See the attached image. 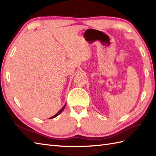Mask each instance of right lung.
Returning a JSON list of instances; mask_svg holds the SVG:
<instances>
[{
	"mask_svg": "<svg viewBox=\"0 0 156 156\" xmlns=\"http://www.w3.org/2000/svg\"><path fill=\"white\" fill-rule=\"evenodd\" d=\"M65 105H66V103H65V105L63 107H62V109L59 111V112H58L57 113H56V114H55V115H53V117H50V118L51 119V118H55V117H56L57 116H58V115H59V114L62 112H63V109H64V108H65Z\"/></svg>",
	"mask_w": 156,
	"mask_h": 156,
	"instance_id": "1",
	"label": "right lung"
}]
</instances>
